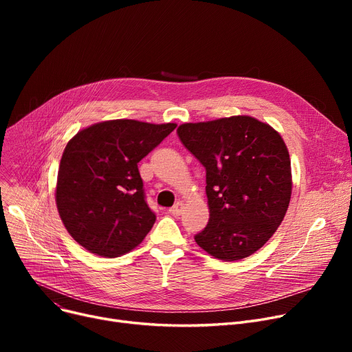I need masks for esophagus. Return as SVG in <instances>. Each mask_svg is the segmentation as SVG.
Masks as SVG:
<instances>
[{"mask_svg": "<svg viewBox=\"0 0 352 352\" xmlns=\"http://www.w3.org/2000/svg\"><path fill=\"white\" fill-rule=\"evenodd\" d=\"M182 208H184V204H182L181 201H178L177 204H175L173 208H170V214H171V215H174V217H178V215H181Z\"/></svg>", "mask_w": 352, "mask_h": 352, "instance_id": "34e87169", "label": "esophagus"}]
</instances>
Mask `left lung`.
I'll return each instance as SVG.
<instances>
[{
  "mask_svg": "<svg viewBox=\"0 0 352 352\" xmlns=\"http://www.w3.org/2000/svg\"><path fill=\"white\" fill-rule=\"evenodd\" d=\"M184 146L206 166L210 219L194 238L210 255L238 261L280 227L291 199V161L272 126L235 116L178 126Z\"/></svg>",
  "mask_w": 352,
  "mask_h": 352,
  "instance_id": "obj_1",
  "label": "left lung"
}]
</instances>
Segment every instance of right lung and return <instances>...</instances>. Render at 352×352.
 Listing matches in <instances>:
<instances>
[{
    "label": "right lung",
    "mask_w": 352,
    "mask_h": 352,
    "mask_svg": "<svg viewBox=\"0 0 352 352\" xmlns=\"http://www.w3.org/2000/svg\"><path fill=\"white\" fill-rule=\"evenodd\" d=\"M177 124L113 120L91 125L67 144L55 201L63 223L92 254L116 258L142 243L155 223L138 162Z\"/></svg>",
    "instance_id": "right-lung-1"
}]
</instances>
